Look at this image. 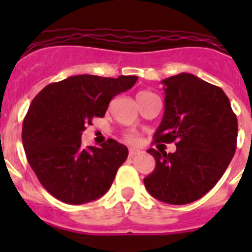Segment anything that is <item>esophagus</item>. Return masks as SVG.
<instances>
[{"instance_id":"1","label":"esophagus","mask_w":252,"mask_h":252,"mask_svg":"<svg viewBox=\"0 0 252 252\" xmlns=\"http://www.w3.org/2000/svg\"><path fill=\"white\" fill-rule=\"evenodd\" d=\"M139 152V150H136V149H133V147H131V149H129V156L130 157H133L134 155H136Z\"/></svg>"}]
</instances>
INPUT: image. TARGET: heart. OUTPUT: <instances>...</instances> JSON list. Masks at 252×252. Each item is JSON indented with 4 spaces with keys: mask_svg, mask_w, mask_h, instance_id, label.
I'll use <instances>...</instances> for the list:
<instances>
[{
    "mask_svg": "<svg viewBox=\"0 0 252 252\" xmlns=\"http://www.w3.org/2000/svg\"><path fill=\"white\" fill-rule=\"evenodd\" d=\"M151 96H155V94L151 93V91H140L138 94V96H136V98L139 100V98H147L151 97ZM126 140L130 142V144H136V142H139V136L135 133H126Z\"/></svg>",
    "mask_w": 252,
    "mask_h": 252,
    "instance_id": "b5f03b06",
    "label": "heart"
}]
</instances>
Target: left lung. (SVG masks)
I'll use <instances>...</instances> for the list:
<instances>
[{"label":"left lung","instance_id":"left-lung-1","mask_svg":"<svg viewBox=\"0 0 252 252\" xmlns=\"http://www.w3.org/2000/svg\"><path fill=\"white\" fill-rule=\"evenodd\" d=\"M161 83L164 114L155 142L177 141V150H147L156 168L144 184L159 201L190 204L217 184L232 161L238 121L224 91L196 75L180 73Z\"/></svg>","mask_w":252,"mask_h":252}]
</instances>
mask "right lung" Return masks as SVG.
<instances>
[{
  "instance_id": "obj_1",
  "label": "right lung",
  "mask_w": 252,
  "mask_h": 252,
  "mask_svg": "<svg viewBox=\"0 0 252 252\" xmlns=\"http://www.w3.org/2000/svg\"><path fill=\"white\" fill-rule=\"evenodd\" d=\"M135 75L103 78L81 74L45 86L23 122L22 139L30 167L42 187L60 201L81 205L103 196L128 149L113 139L81 146V134L110 101L129 90Z\"/></svg>"
}]
</instances>
